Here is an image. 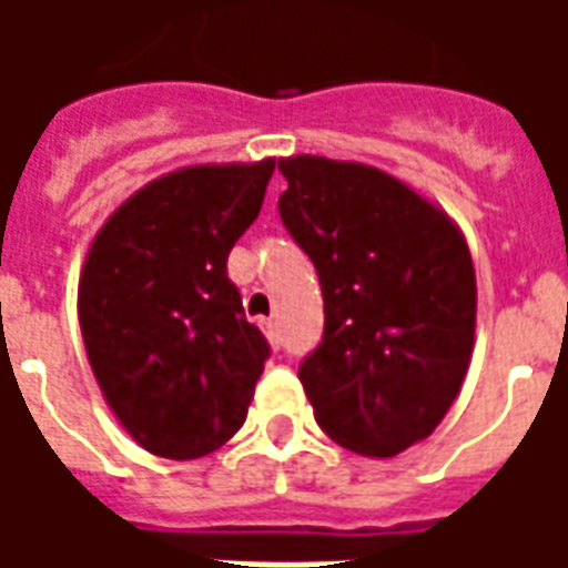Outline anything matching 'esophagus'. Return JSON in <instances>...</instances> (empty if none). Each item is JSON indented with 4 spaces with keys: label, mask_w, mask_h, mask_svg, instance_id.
I'll use <instances>...</instances> for the list:
<instances>
[{
    "label": "esophagus",
    "mask_w": 568,
    "mask_h": 568,
    "mask_svg": "<svg viewBox=\"0 0 568 568\" xmlns=\"http://www.w3.org/2000/svg\"><path fill=\"white\" fill-rule=\"evenodd\" d=\"M261 332L267 334V341H271L273 346H280V322L273 320V316H267V320H261Z\"/></svg>",
    "instance_id": "34e87169"
}]
</instances>
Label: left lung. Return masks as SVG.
Wrapping results in <instances>:
<instances>
[{
    "label": "left lung",
    "instance_id": "8db88e82",
    "mask_svg": "<svg viewBox=\"0 0 568 568\" xmlns=\"http://www.w3.org/2000/svg\"><path fill=\"white\" fill-rule=\"evenodd\" d=\"M280 173L276 210L325 297V332L297 377L328 438L395 456L435 432L471 362L468 246L444 212L374 166L301 154Z\"/></svg>",
    "mask_w": 568,
    "mask_h": 568
}]
</instances>
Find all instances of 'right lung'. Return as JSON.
I'll list each match as a JSON object with an SVG mask.
<instances>
[{"mask_svg": "<svg viewBox=\"0 0 568 568\" xmlns=\"http://www.w3.org/2000/svg\"><path fill=\"white\" fill-rule=\"evenodd\" d=\"M273 163L163 175L103 224L84 261L79 320L91 368L115 417L158 456L219 450L243 426L271 358L227 255L258 219Z\"/></svg>", "mask_w": 568, "mask_h": 568, "instance_id": "obj_1", "label": "right lung"}]
</instances>
